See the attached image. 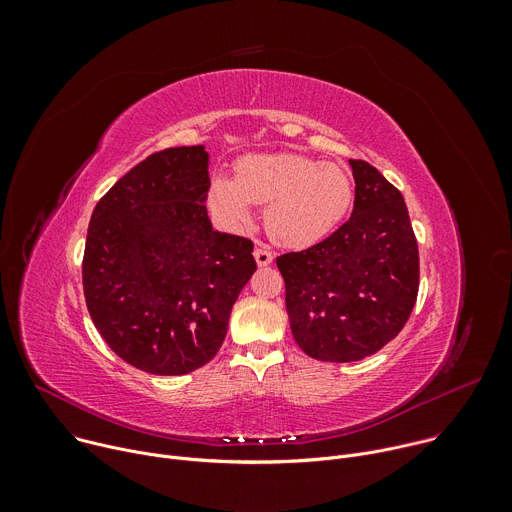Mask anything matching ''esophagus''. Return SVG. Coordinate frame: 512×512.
<instances>
[{"instance_id":"obj_1","label":"esophagus","mask_w":512,"mask_h":512,"mask_svg":"<svg viewBox=\"0 0 512 512\" xmlns=\"http://www.w3.org/2000/svg\"><path fill=\"white\" fill-rule=\"evenodd\" d=\"M255 261H257L259 267H265V265H269V263L273 261V253H271L269 249L257 247V249H255Z\"/></svg>"}]
</instances>
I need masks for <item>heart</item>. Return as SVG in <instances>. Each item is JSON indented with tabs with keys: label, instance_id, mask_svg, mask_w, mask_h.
Returning <instances> with one entry per match:
<instances>
[{
	"label": "heart",
	"instance_id": "heart-1",
	"mask_svg": "<svg viewBox=\"0 0 512 512\" xmlns=\"http://www.w3.org/2000/svg\"><path fill=\"white\" fill-rule=\"evenodd\" d=\"M206 202L229 229L251 223V204H267L269 235L285 247L304 249L342 223L352 204V182L342 168L298 154L247 156L235 164L231 182H210Z\"/></svg>",
	"mask_w": 512,
	"mask_h": 512
}]
</instances>
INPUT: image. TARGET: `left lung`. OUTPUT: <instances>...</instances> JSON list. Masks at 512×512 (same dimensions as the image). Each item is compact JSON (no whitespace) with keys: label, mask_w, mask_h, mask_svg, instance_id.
I'll use <instances>...</instances> for the list:
<instances>
[{"label":"left lung","mask_w":512,"mask_h":512,"mask_svg":"<svg viewBox=\"0 0 512 512\" xmlns=\"http://www.w3.org/2000/svg\"><path fill=\"white\" fill-rule=\"evenodd\" d=\"M354 208L324 241L277 257L291 334L312 358L352 362L389 344L417 300V239L401 192L350 160Z\"/></svg>","instance_id":"left-lung-1"}]
</instances>
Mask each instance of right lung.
<instances>
[{
    "label": "right lung",
    "instance_id": "obj_1",
    "mask_svg": "<svg viewBox=\"0 0 512 512\" xmlns=\"http://www.w3.org/2000/svg\"><path fill=\"white\" fill-rule=\"evenodd\" d=\"M204 145L156 152L97 202L83 257L89 314L109 348L152 375H186L227 336L257 263L253 241L212 231Z\"/></svg>",
    "mask_w": 512,
    "mask_h": 512
}]
</instances>
